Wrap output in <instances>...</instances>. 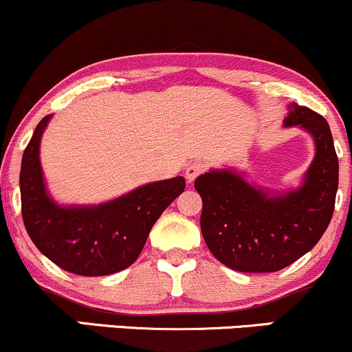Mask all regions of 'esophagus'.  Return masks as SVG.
<instances>
[{"mask_svg": "<svg viewBox=\"0 0 352 352\" xmlns=\"http://www.w3.org/2000/svg\"><path fill=\"white\" fill-rule=\"evenodd\" d=\"M204 169H206V164L203 163V161H195V163H191L186 168V179L188 183H192V181L196 179L197 176L203 175Z\"/></svg>", "mask_w": 352, "mask_h": 352, "instance_id": "1", "label": "esophagus"}]
</instances>
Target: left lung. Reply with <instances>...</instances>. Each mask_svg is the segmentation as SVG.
I'll list each match as a JSON object with an SVG mask.
<instances>
[{"mask_svg":"<svg viewBox=\"0 0 352 352\" xmlns=\"http://www.w3.org/2000/svg\"><path fill=\"white\" fill-rule=\"evenodd\" d=\"M283 123L304 129L314 141V157L298 188H259L234 168L209 169L195 181L203 199L206 246L234 271L274 272L289 266L313 250L333 218L339 163L329 124L296 102Z\"/></svg>","mask_w":352,"mask_h":352,"instance_id":"1","label":"left lung"}]
</instances>
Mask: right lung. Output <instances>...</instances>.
<instances>
[{"mask_svg": "<svg viewBox=\"0 0 352 352\" xmlns=\"http://www.w3.org/2000/svg\"><path fill=\"white\" fill-rule=\"evenodd\" d=\"M53 114L43 118L23 153L19 189L25 228L34 246L61 270L80 276L123 271L143 251L149 231L186 188L183 176L155 181L100 204H59L50 196L39 144Z\"/></svg>", "mask_w": 352, "mask_h": 352, "instance_id": "obj_1", "label": "right lung"}]
</instances>
